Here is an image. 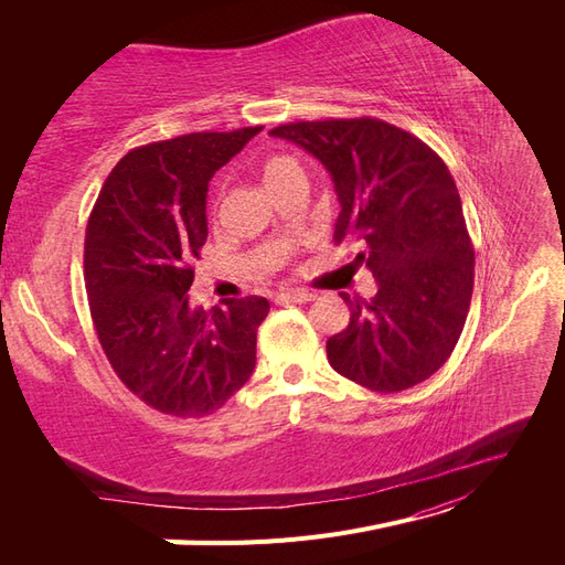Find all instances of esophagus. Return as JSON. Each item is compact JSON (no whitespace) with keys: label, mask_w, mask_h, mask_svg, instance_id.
Here are the masks:
<instances>
[{"label":"esophagus","mask_w":565,"mask_h":565,"mask_svg":"<svg viewBox=\"0 0 565 565\" xmlns=\"http://www.w3.org/2000/svg\"><path fill=\"white\" fill-rule=\"evenodd\" d=\"M280 301H297V303H306V301H313L316 295L313 292H306V289H287L278 297Z\"/></svg>","instance_id":"esophagus-1"}]
</instances>
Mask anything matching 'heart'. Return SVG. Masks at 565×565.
Wrapping results in <instances>:
<instances>
[{
  "label": "heart",
  "mask_w": 565,
  "mask_h": 565,
  "mask_svg": "<svg viewBox=\"0 0 565 565\" xmlns=\"http://www.w3.org/2000/svg\"><path fill=\"white\" fill-rule=\"evenodd\" d=\"M259 181L262 185L266 188V191L276 198L282 188L289 183V181H297V179H303V169L301 164L289 158V156H280V152H276V156H268L259 162Z\"/></svg>",
  "instance_id": "b5f03b06"
}]
</instances>
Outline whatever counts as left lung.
<instances>
[{
  "label": "left lung",
  "instance_id": "1",
  "mask_svg": "<svg viewBox=\"0 0 565 565\" xmlns=\"http://www.w3.org/2000/svg\"><path fill=\"white\" fill-rule=\"evenodd\" d=\"M328 169L339 200L334 243L377 280L370 301L328 339L330 365L380 393L415 386L448 361L473 292V247L455 179L417 136L374 117L292 122L268 131Z\"/></svg>",
  "mask_w": 565,
  "mask_h": 565
}]
</instances>
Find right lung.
I'll use <instances>...</instances> for the list:
<instances>
[{"instance_id":"1","label":"right lung","mask_w":565,"mask_h":565,"mask_svg":"<svg viewBox=\"0 0 565 565\" xmlns=\"http://www.w3.org/2000/svg\"><path fill=\"white\" fill-rule=\"evenodd\" d=\"M264 127L134 148L100 188L84 237L92 320L115 374L146 405L204 417L252 377L264 297L191 306L207 241V185Z\"/></svg>"}]
</instances>
